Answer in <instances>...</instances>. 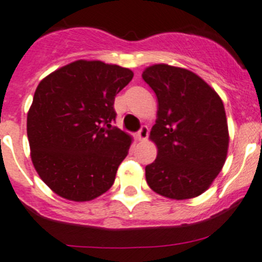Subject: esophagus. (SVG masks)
I'll return each instance as SVG.
<instances>
[{"label": "esophagus", "instance_id": "1", "mask_svg": "<svg viewBox=\"0 0 262 262\" xmlns=\"http://www.w3.org/2000/svg\"><path fill=\"white\" fill-rule=\"evenodd\" d=\"M147 138H148V128L147 126H142L141 130L138 132V141L146 142Z\"/></svg>", "mask_w": 262, "mask_h": 262}]
</instances>
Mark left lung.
I'll return each instance as SVG.
<instances>
[{
    "label": "left lung",
    "instance_id": "obj_1",
    "mask_svg": "<svg viewBox=\"0 0 262 262\" xmlns=\"http://www.w3.org/2000/svg\"><path fill=\"white\" fill-rule=\"evenodd\" d=\"M157 96V119L149 139L157 147L146 180L158 195L173 200L207 191L223 168L229 146L221 96L186 68L153 64L142 73Z\"/></svg>",
    "mask_w": 262,
    "mask_h": 262
}]
</instances>
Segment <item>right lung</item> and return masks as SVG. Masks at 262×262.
<instances>
[{"mask_svg":"<svg viewBox=\"0 0 262 262\" xmlns=\"http://www.w3.org/2000/svg\"><path fill=\"white\" fill-rule=\"evenodd\" d=\"M129 68L78 59L39 82L26 132L33 165L53 192L90 202L113 186L130 148L114 128V100L133 78Z\"/></svg>","mask_w":262,"mask_h":262,"instance_id":"add662e5","label":"right lung"}]
</instances>
